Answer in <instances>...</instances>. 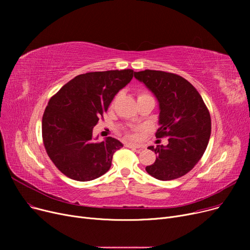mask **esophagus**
Wrapping results in <instances>:
<instances>
[{
	"mask_svg": "<svg viewBox=\"0 0 250 250\" xmlns=\"http://www.w3.org/2000/svg\"><path fill=\"white\" fill-rule=\"evenodd\" d=\"M125 147H127V148H133V149H138V150L144 148V147L141 146V145H137V144H126Z\"/></svg>",
	"mask_w": 250,
	"mask_h": 250,
	"instance_id": "esophagus-1",
	"label": "esophagus"
}]
</instances>
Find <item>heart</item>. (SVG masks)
I'll return each mask as SVG.
<instances>
[{
	"instance_id": "obj_1",
	"label": "heart",
	"mask_w": 250,
	"mask_h": 250,
	"mask_svg": "<svg viewBox=\"0 0 250 250\" xmlns=\"http://www.w3.org/2000/svg\"><path fill=\"white\" fill-rule=\"evenodd\" d=\"M145 96H151L148 92H145V91H143V92H140V93L138 94V98H141V97H145ZM130 138H137L138 137V135H137V133H134L133 135H130L129 136Z\"/></svg>"
}]
</instances>
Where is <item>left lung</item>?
<instances>
[{"mask_svg": "<svg viewBox=\"0 0 250 250\" xmlns=\"http://www.w3.org/2000/svg\"><path fill=\"white\" fill-rule=\"evenodd\" d=\"M159 101L156 138H168L167 146H153L157 154L146 171L159 180H172L188 173L203 157L211 136V115L200 93L179 75L145 70L135 73Z\"/></svg>", "mask_w": 250, "mask_h": 250, "instance_id": "obj_1", "label": "left lung"}]
</instances>
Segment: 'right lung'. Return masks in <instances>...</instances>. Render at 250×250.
<instances>
[{
  "mask_svg": "<svg viewBox=\"0 0 250 250\" xmlns=\"http://www.w3.org/2000/svg\"><path fill=\"white\" fill-rule=\"evenodd\" d=\"M134 74L130 69L81 74L49 99L42 116V141L62 174L89 181L108 171L113 154L123 144L111 137L94 141L93 127Z\"/></svg>",
  "mask_w": 250,
  "mask_h": 250,
  "instance_id": "right-lung-1",
  "label": "right lung"
}]
</instances>
